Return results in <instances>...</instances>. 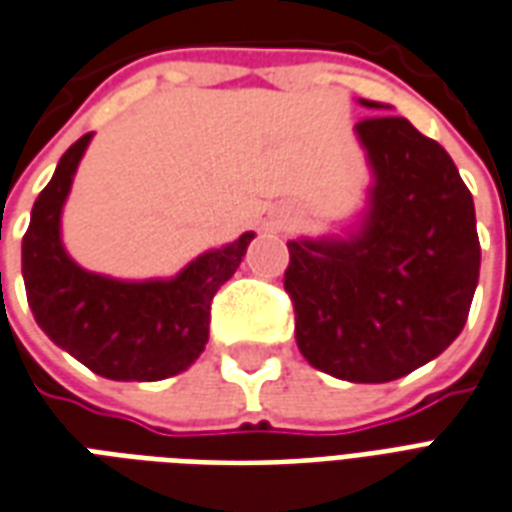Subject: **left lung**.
Returning a JSON list of instances; mask_svg holds the SVG:
<instances>
[{"instance_id": "obj_1", "label": "left lung", "mask_w": 512, "mask_h": 512, "mask_svg": "<svg viewBox=\"0 0 512 512\" xmlns=\"http://www.w3.org/2000/svg\"><path fill=\"white\" fill-rule=\"evenodd\" d=\"M355 135L372 168L366 208L344 236L287 241L285 290L314 369L391 382L448 350L467 323L480 274L475 203L448 151L407 119L369 116Z\"/></svg>"}]
</instances>
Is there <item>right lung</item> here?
I'll use <instances>...</instances> for the list:
<instances>
[{"mask_svg":"<svg viewBox=\"0 0 512 512\" xmlns=\"http://www.w3.org/2000/svg\"><path fill=\"white\" fill-rule=\"evenodd\" d=\"M92 132L75 140L34 200L21 244L26 301L45 336L94 374L157 382L184 372L208 342L211 298L236 274L255 238L208 249L170 279H113L75 263L62 244V208Z\"/></svg>","mask_w":512,"mask_h":512,"instance_id":"right-lung-1","label":"right lung"}]
</instances>
